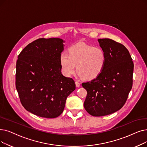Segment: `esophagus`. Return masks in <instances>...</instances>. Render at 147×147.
I'll return each instance as SVG.
<instances>
[{"label":"esophagus","instance_id":"34e87169","mask_svg":"<svg viewBox=\"0 0 147 147\" xmlns=\"http://www.w3.org/2000/svg\"><path fill=\"white\" fill-rule=\"evenodd\" d=\"M75 84H76V87H78V88L80 87V84L79 82H78L76 81V82H75Z\"/></svg>","mask_w":147,"mask_h":147}]
</instances>
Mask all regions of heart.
<instances>
[{
  "instance_id": "heart-1",
  "label": "heart",
  "mask_w": 147,
  "mask_h": 147,
  "mask_svg": "<svg viewBox=\"0 0 147 147\" xmlns=\"http://www.w3.org/2000/svg\"><path fill=\"white\" fill-rule=\"evenodd\" d=\"M68 53L62 52L59 61L65 76L74 74L77 65L79 74L86 79H93L103 71L106 63V55L100 47L79 42L68 49Z\"/></svg>"
}]
</instances>
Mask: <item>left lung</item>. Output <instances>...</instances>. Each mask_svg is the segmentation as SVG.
<instances>
[{"instance_id":"obj_1","label":"left lung","mask_w":147,"mask_h":147,"mask_svg":"<svg viewBox=\"0 0 147 147\" xmlns=\"http://www.w3.org/2000/svg\"><path fill=\"white\" fill-rule=\"evenodd\" d=\"M98 41L106 55L105 67L96 78L82 83L87 91L84 107L94 117L107 115L123 107L132 88L134 68L124 45L109 38Z\"/></svg>"}]
</instances>
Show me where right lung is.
Returning a JSON list of instances; mask_svg holds the SVG:
<instances>
[{"mask_svg":"<svg viewBox=\"0 0 147 147\" xmlns=\"http://www.w3.org/2000/svg\"><path fill=\"white\" fill-rule=\"evenodd\" d=\"M63 42L57 38H39L18 56L16 86L20 102L26 111L40 117H59L76 89L74 80L61 73Z\"/></svg>","mask_w":147,"mask_h":147,"instance_id":"add662e5","label":"right lung"}]
</instances>
